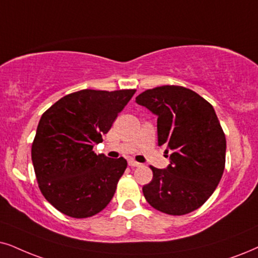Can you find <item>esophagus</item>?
I'll use <instances>...</instances> for the list:
<instances>
[{"instance_id": "obj_1", "label": "esophagus", "mask_w": 258, "mask_h": 258, "mask_svg": "<svg viewBox=\"0 0 258 258\" xmlns=\"http://www.w3.org/2000/svg\"><path fill=\"white\" fill-rule=\"evenodd\" d=\"M128 165L130 167H132V168H137V167H140V163H138V162H136V161H128Z\"/></svg>"}]
</instances>
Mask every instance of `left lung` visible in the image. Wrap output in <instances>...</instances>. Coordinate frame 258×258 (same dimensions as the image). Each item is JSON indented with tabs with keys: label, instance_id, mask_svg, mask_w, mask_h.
I'll list each match as a JSON object with an SVG mask.
<instances>
[{
	"label": "left lung",
	"instance_id": "left-lung-1",
	"mask_svg": "<svg viewBox=\"0 0 258 258\" xmlns=\"http://www.w3.org/2000/svg\"><path fill=\"white\" fill-rule=\"evenodd\" d=\"M136 102L158 116V145L167 144L171 151L167 169L150 165L152 180L143 187L146 201L170 216L198 210L216 190L225 169L226 138L213 106L180 86L148 89Z\"/></svg>",
	"mask_w": 258,
	"mask_h": 258
}]
</instances>
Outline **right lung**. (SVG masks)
Instances as JSON below:
<instances>
[{
    "mask_svg": "<svg viewBox=\"0 0 258 258\" xmlns=\"http://www.w3.org/2000/svg\"><path fill=\"white\" fill-rule=\"evenodd\" d=\"M136 89H83L58 100L41 115L32 162L39 188L56 210L71 218L93 217L109 204L127 168L125 158L96 155Z\"/></svg>",
    "mask_w": 258,
    "mask_h": 258,
    "instance_id": "obj_1",
    "label": "right lung"
}]
</instances>
